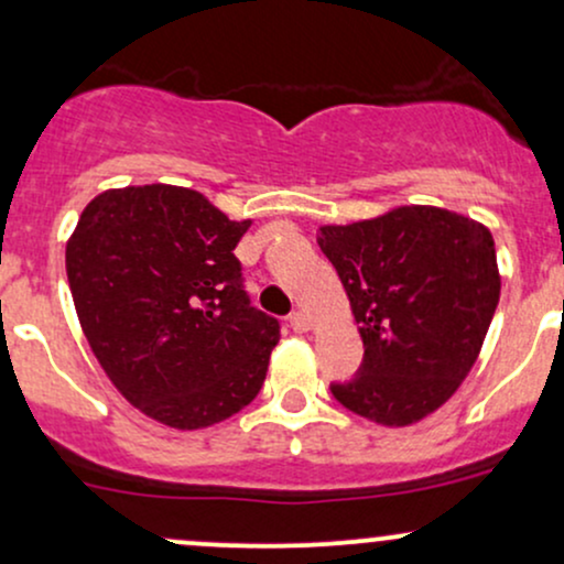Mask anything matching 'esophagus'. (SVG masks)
Here are the masks:
<instances>
[{"label": "esophagus", "mask_w": 564, "mask_h": 564, "mask_svg": "<svg viewBox=\"0 0 564 564\" xmlns=\"http://www.w3.org/2000/svg\"><path fill=\"white\" fill-rule=\"evenodd\" d=\"M288 325H290V330H293V333H306L308 327H312V322H308V316L303 312H293V314H290Z\"/></svg>", "instance_id": "34e87169"}]
</instances>
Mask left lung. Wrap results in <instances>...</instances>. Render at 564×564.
<instances>
[{"instance_id": "obj_1", "label": "left lung", "mask_w": 564, "mask_h": 564, "mask_svg": "<svg viewBox=\"0 0 564 564\" xmlns=\"http://www.w3.org/2000/svg\"><path fill=\"white\" fill-rule=\"evenodd\" d=\"M365 344L359 376L333 397L378 426H413L469 376L501 299L485 224L445 207L402 205L319 226Z\"/></svg>"}]
</instances>
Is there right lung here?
<instances>
[{"label": "right lung", "mask_w": 564, "mask_h": 564, "mask_svg": "<svg viewBox=\"0 0 564 564\" xmlns=\"http://www.w3.org/2000/svg\"><path fill=\"white\" fill-rule=\"evenodd\" d=\"M252 220L170 183L109 188L79 215L66 274L109 381L162 426L231 419L265 381L280 322L250 306L234 248Z\"/></svg>", "instance_id": "add662e5"}]
</instances>
